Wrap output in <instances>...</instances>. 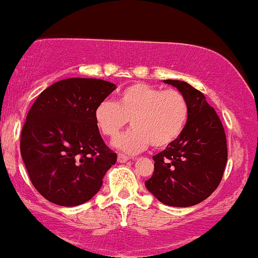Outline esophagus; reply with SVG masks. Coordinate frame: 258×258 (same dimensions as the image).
<instances>
[{
	"label": "esophagus",
	"instance_id": "obj_1",
	"mask_svg": "<svg viewBox=\"0 0 258 258\" xmlns=\"http://www.w3.org/2000/svg\"><path fill=\"white\" fill-rule=\"evenodd\" d=\"M129 159H130V157L125 156V154H123V153L118 154V162L119 163H125V162H128Z\"/></svg>",
	"mask_w": 258,
	"mask_h": 258
}]
</instances>
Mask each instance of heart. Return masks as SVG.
<instances>
[{
  "label": "heart",
  "instance_id": "obj_1",
  "mask_svg": "<svg viewBox=\"0 0 258 258\" xmlns=\"http://www.w3.org/2000/svg\"><path fill=\"white\" fill-rule=\"evenodd\" d=\"M189 114L186 96L177 89H165L146 83H134L118 93L117 101L102 100L94 118L102 135L116 138L126 123L134 128L116 139L114 145L128 153L148 145L164 148L182 134Z\"/></svg>",
  "mask_w": 258,
  "mask_h": 258
}]
</instances>
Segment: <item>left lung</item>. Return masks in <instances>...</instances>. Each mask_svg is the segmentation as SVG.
<instances>
[{"instance_id":"left-lung-1","label":"left lung","mask_w":258,"mask_h":258,"mask_svg":"<svg viewBox=\"0 0 258 258\" xmlns=\"http://www.w3.org/2000/svg\"><path fill=\"white\" fill-rule=\"evenodd\" d=\"M186 96L189 114L176 141L153 156L154 171L145 182L152 195L169 207H192L219 187L227 163L222 122L204 94L182 81L166 80Z\"/></svg>"}]
</instances>
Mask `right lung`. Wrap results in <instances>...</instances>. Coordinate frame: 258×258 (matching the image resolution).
<instances>
[{
  "label": "right lung",
  "instance_id": "obj_1",
  "mask_svg": "<svg viewBox=\"0 0 258 258\" xmlns=\"http://www.w3.org/2000/svg\"><path fill=\"white\" fill-rule=\"evenodd\" d=\"M116 89L96 78H66L38 95L26 116L20 152L39 195L61 207H76L99 192L116 164L94 118L99 102Z\"/></svg>",
  "mask_w": 258,
  "mask_h": 258
}]
</instances>
